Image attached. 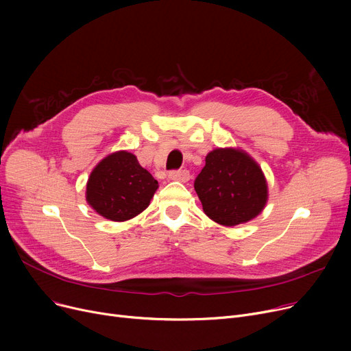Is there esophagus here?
I'll use <instances>...</instances> for the list:
<instances>
[{"mask_svg":"<svg viewBox=\"0 0 351 351\" xmlns=\"http://www.w3.org/2000/svg\"><path fill=\"white\" fill-rule=\"evenodd\" d=\"M191 178L189 171L186 169H179V171H172L169 172V179L178 180V182H188Z\"/></svg>","mask_w":351,"mask_h":351,"instance_id":"34e87169","label":"esophagus"}]
</instances>
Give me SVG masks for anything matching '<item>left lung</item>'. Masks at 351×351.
Here are the masks:
<instances>
[{
	"label": "left lung",
	"instance_id": "8db88e82",
	"mask_svg": "<svg viewBox=\"0 0 351 351\" xmlns=\"http://www.w3.org/2000/svg\"><path fill=\"white\" fill-rule=\"evenodd\" d=\"M195 179V191L204 212L223 226L246 223L267 202V183L262 168L245 151L217 147Z\"/></svg>",
	"mask_w": 351,
	"mask_h": 351
}]
</instances>
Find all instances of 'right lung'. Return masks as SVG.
<instances>
[{"instance_id": "1", "label": "right lung", "mask_w": 351, "mask_h": 351, "mask_svg": "<svg viewBox=\"0 0 351 351\" xmlns=\"http://www.w3.org/2000/svg\"><path fill=\"white\" fill-rule=\"evenodd\" d=\"M158 189V180L143 169L136 156L118 151L104 158L90 172L86 202L112 222H125L143 212Z\"/></svg>"}]
</instances>
